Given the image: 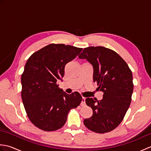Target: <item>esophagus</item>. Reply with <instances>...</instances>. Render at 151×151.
Wrapping results in <instances>:
<instances>
[{
    "mask_svg": "<svg viewBox=\"0 0 151 151\" xmlns=\"http://www.w3.org/2000/svg\"><path fill=\"white\" fill-rule=\"evenodd\" d=\"M81 105L82 106H85L86 105V99H85L84 97H82V99Z\"/></svg>",
    "mask_w": 151,
    "mask_h": 151,
    "instance_id": "1",
    "label": "esophagus"
}]
</instances>
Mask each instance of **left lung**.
<instances>
[{
  "instance_id": "obj_1",
  "label": "left lung",
  "mask_w": 151,
  "mask_h": 151,
  "mask_svg": "<svg viewBox=\"0 0 151 151\" xmlns=\"http://www.w3.org/2000/svg\"><path fill=\"white\" fill-rule=\"evenodd\" d=\"M78 58L91 64L93 82L103 92L101 101L86 99L93 115L85 119L84 124L93 132H110L121 123L130 106L134 89L132 71L117 52L104 47L85 48Z\"/></svg>"
}]
</instances>
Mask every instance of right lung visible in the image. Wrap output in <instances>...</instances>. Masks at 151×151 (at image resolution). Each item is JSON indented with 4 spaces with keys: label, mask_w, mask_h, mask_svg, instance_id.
<instances>
[{
    "label": "right lung",
    "mask_w": 151,
    "mask_h": 151,
    "mask_svg": "<svg viewBox=\"0 0 151 151\" xmlns=\"http://www.w3.org/2000/svg\"><path fill=\"white\" fill-rule=\"evenodd\" d=\"M82 50L64 44H50L32 54L21 76V97L27 114L38 129H61L69 111L82 101L78 92L67 94L56 84L65 75V66Z\"/></svg>",
    "instance_id": "1"
}]
</instances>
